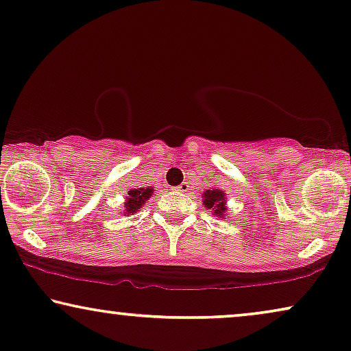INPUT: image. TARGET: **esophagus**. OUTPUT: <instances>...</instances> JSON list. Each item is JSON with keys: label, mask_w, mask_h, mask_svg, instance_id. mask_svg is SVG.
Instances as JSON below:
<instances>
[{"label": "esophagus", "mask_w": 351, "mask_h": 351, "mask_svg": "<svg viewBox=\"0 0 351 351\" xmlns=\"http://www.w3.org/2000/svg\"><path fill=\"white\" fill-rule=\"evenodd\" d=\"M176 191H180V192H187V191H189V184H187V182H181V184L176 187Z\"/></svg>", "instance_id": "1"}]
</instances>
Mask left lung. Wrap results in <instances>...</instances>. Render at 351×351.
<instances>
[{
    "label": "left lung",
    "instance_id": "8db88e82",
    "mask_svg": "<svg viewBox=\"0 0 351 351\" xmlns=\"http://www.w3.org/2000/svg\"><path fill=\"white\" fill-rule=\"evenodd\" d=\"M204 199V205L205 208L213 210V215L216 216H223L226 213V192L221 189H206L205 194L202 195ZM227 219V216H226Z\"/></svg>",
    "mask_w": 351,
    "mask_h": 351
}]
</instances>
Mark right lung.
<instances>
[{
	"label": "right lung",
	"instance_id": "1",
	"mask_svg": "<svg viewBox=\"0 0 351 351\" xmlns=\"http://www.w3.org/2000/svg\"><path fill=\"white\" fill-rule=\"evenodd\" d=\"M152 192H154L152 187H138V189L128 191L124 204V215L128 216L136 213V211L140 210V206H143L147 200H149Z\"/></svg>",
	"mask_w": 351,
	"mask_h": 351
}]
</instances>
